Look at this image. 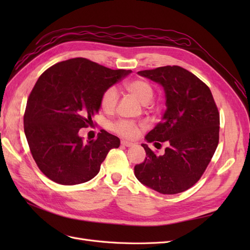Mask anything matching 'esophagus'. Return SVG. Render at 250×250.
<instances>
[{"label":"esophagus","instance_id":"esophagus-1","mask_svg":"<svg viewBox=\"0 0 250 250\" xmlns=\"http://www.w3.org/2000/svg\"><path fill=\"white\" fill-rule=\"evenodd\" d=\"M121 145H123L125 147H131L134 145V144L131 142H127V141H121Z\"/></svg>","mask_w":250,"mask_h":250}]
</instances>
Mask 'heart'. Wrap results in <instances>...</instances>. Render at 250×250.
<instances>
[{
  "mask_svg": "<svg viewBox=\"0 0 250 250\" xmlns=\"http://www.w3.org/2000/svg\"><path fill=\"white\" fill-rule=\"evenodd\" d=\"M125 89L133 96L141 104L147 105L153 99L154 89L152 85L146 80L134 79L125 83ZM118 103V93L116 87H108L101 97V107L104 111H112L116 108ZM113 130L120 135L127 139H133L137 137L139 127L138 125L127 120H120L112 126Z\"/></svg>",
  "mask_w": 250,
  "mask_h": 250,
  "instance_id": "1",
  "label": "heart"
}]
</instances>
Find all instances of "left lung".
<instances>
[{
    "label": "left lung",
    "mask_w": 250,
    "mask_h": 250,
    "mask_svg": "<svg viewBox=\"0 0 250 250\" xmlns=\"http://www.w3.org/2000/svg\"><path fill=\"white\" fill-rule=\"evenodd\" d=\"M138 74L163 86L167 107L145 140L167 142L168 147L157 156L142 144L147 157L134 166V175L161 194L181 193L199 180L218 146L220 118L213 95L198 77L178 65Z\"/></svg>",
    "instance_id": "left-lung-1"
}]
</instances>
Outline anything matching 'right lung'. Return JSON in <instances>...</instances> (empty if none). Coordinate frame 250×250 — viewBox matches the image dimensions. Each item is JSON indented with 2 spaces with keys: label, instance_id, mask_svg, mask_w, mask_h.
Returning <instances> with one entry per match:
<instances>
[{
  "label": "right lung",
  "instance_id": "right-lung-1",
  "mask_svg": "<svg viewBox=\"0 0 250 250\" xmlns=\"http://www.w3.org/2000/svg\"><path fill=\"white\" fill-rule=\"evenodd\" d=\"M130 70H110L85 58L58 62L44 71L27 101L24 130L40 170L59 185L86 183L100 171L108 151L120 146L102 130L83 142L79 130L93 123L101 97Z\"/></svg>",
  "mask_w": 250,
  "mask_h": 250
}]
</instances>
